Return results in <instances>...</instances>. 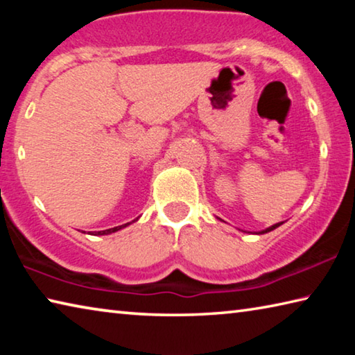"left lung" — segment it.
<instances>
[{"mask_svg":"<svg viewBox=\"0 0 355 355\" xmlns=\"http://www.w3.org/2000/svg\"><path fill=\"white\" fill-rule=\"evenodd\" d=\"M279 225H282V222H279V224H275V225H272V227H269V228H266V230H263L261 233H268V232H271V230H274V228H277Z\"/></svg>","mask_w":355,"mask_h":355,"instance_id":"1","label":"left lung"}]
</instances>
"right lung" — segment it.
<instances>
[{
	"instance_id": "right-lung-1",
	"label": "right lung",
	"mask_w": 355,
	"mask_h": 355,
	"mask_svg": "<svg viewBox=\"0 0 355 355\" xmlns=\"http://www.w3.org/2000/svg\"><path fill=\"white\" fill-rule=\"evenodd\" d=\"M130 224H131V222H127V224H123V225H119V227H114V228H107V230H101V232H95V235H110V233L117 232V230H120V228L127 227Z\"/></svg>"
}]
</instances>
